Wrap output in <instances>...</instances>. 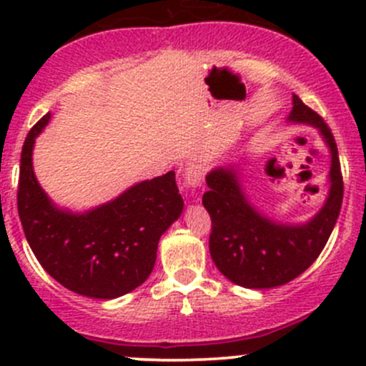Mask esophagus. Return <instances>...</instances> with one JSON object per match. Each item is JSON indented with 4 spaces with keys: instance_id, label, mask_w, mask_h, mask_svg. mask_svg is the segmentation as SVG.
Masks as SVG:
<instances>
[{
    "instance_id": "1",
    "label": "esophagus",
    "mask_w": 366,
    "mask_h": 366,
    "mask_svg": "<svg viewBox=\"0 0 366 366\" xmlns=\"http://www.w3.org/2000/svg\"><path fill=\"white\" fill-rule=\"evenodd\" d=\"M204 182V166L200 161L189 159L184 166V187L186 189H197Z\"/></svg>"
}]
</instances>
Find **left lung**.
<instances>
[{
    "label": "left lung",
    "instance_id": "obj_1",
    "mask_svg": "<svg viewBox=\"0 0 366 366\" xmlns=\"http://www.w3.org/2000/svg\"><path fill=\"white\" fill-rule=\"evenodd\" d=\"M289 122L315 127L331 152L330 193L322 209L301 224L276 223L249 204L234 166H217L205 177L202 204L210 214V257L223 276L246 289H272L292 282L317 260L342 209L343 180L331 129L297 95Z\"/></svg>",
    "mask_w": 366,
    "mask_h": 366
}]
</instances>
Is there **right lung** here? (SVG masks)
I'll list each match as a JSON object with an SVG mask.
<instances>
[{
	"instance_id": "1",
	"label": "right lung",
	"mask_w": 366,
	"mask_h": 366,
	"mask_svg": "<svg viewBox=\"0 0 366 366\" xmlns=\"http://www.w3.org/2000/svg\"><path fill=\"white\" fill-rule=\"evenodd\" d=\"M49 118L33 125L21 154L17 210L29 248L65 289L94 299L124 296L149 278L161 235L182 214L175 172L134 184L86 212L60 209L40 187L31 162L35 138Z\"/></svg>"
}]
</instances>
